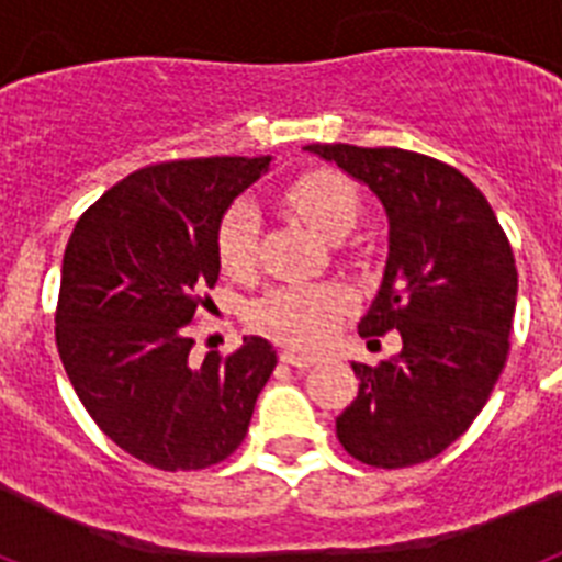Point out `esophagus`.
I'll list each match as a JSON object with an SVG mask.
<instances>
[{"label":"esophagus","mask_w":562,"mask_h":562,"mask_svg":"<svg viewBox=\"0 0 562 562\" xmlns=\"http://www.w3.org/2000/svg\"><path fill=\"white\" fill-rule=\"evenodd\" d=\"M281 362H286V366H295V369H310V366H315L317 362V357L295 355V351H281Z\"/></svg>","instance_id":"obj_1"}]
</instances>
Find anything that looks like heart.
<instances>
[{
  "mask_svg": "<svg viewBox=\"0 0 562 562\" xmlns=\"http://www.w3.org/2000/svg\"><path fill=\"white\" fill-rule=\"evenodd\" d=\"M292 211L324 238H342L355 227L360 200L342 173L310 171L284 188ZM258 213L247 202H236L222 216L216 233V252L227 272L241 276L256 261ZM349 306V292L335 284H284L272 286L250 304V324L261 335L284 342L290 349H315L340 324Z\"/></svg>",
  "mask_w": 562,
  "mask_h": 562,
  "instance_id": "heart-1",
  "label": "heart"
}]
</instances>
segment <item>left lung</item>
<instances>
[{
  "label": "left lung",
  "mask_w": 562,
  "mask_h": 562,
  "mask_svg": "<svg viewBox=\"0 0 562 562\" xmlns=\"http://www.w3.org/2000/svg\"><path fill=\"white\" fill-rule=\"evenodd\" d=\"M304 148L369 186L389 216V261L357 329H396L402 351L380 366L351 362L360 391L337 416V439L362 464H422L473 425L504 371L513 247L484 193L448 162L405 148Z\"/></svg>",
  "instance_id": "8db88e82"
}]
</instances>
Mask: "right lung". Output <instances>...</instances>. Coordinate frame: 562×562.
<instances>
[{
	"instance_id": "right-lung-1",
	"label": "right lung",
	"mask_w": 562,
	"mask_h": 562,
	"mask_svg": "<svg viewBox=\"0 0 562 562\" xmlns=\"http://www.w3.org/2000/svg\"><path fill=\"white\" fill-rule=\"evenodd\" d=\"M272 157H196L128 173L69 236L56 346L78 400L121 450L157 470H205L245 441L276 369L265 337L191 360L188 324L220 281L216 233Z\"/></svg>"
}]
</instances>
